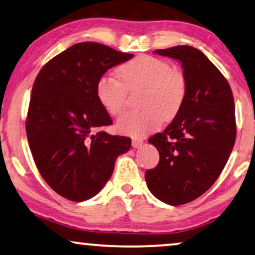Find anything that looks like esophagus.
Returning a JSON list of instances; mask_svg holds the SVG:
<instances>
[{
    "label": "esophagus",
    "mask_w": 255,
    "mask_h": 255,
    "mask_svg": "<svg viewBox=\"0 0 255 255\" xmlns=\"http://www.w3.org/2000/svg\"><path fill=\"white\" fill-rule=\"evenodd\" d=\"M142 144H144V140H142L141 138H133V139H132V146H133L134 148L141 147Z\"/></svg>",
    "instance_id": "esophagus-1"
}]
</instances>
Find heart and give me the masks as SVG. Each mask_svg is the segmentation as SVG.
Segmentation results:
<instances>
[{"label": "heart", "mask_w": 255, "mask_h": 255, "mask_svg": "<svg viewBox=\"0 0 255 255\" xmlns=\"http://www.w3.org/2000/svg\"><path fill=\"white\" fill-rule=\"evenodd\" d=\"M118 79L103 75L96 83V97L110 116L125 110L128 92L144 90L139 111L125 114L117 122L121 133L140 137L158 128L163 121L179 114L187 94L183 73L172 68L169 62L151 55H139L117 68Z\"/></svg>", "instance_id": "heart-1"}]
</instances>
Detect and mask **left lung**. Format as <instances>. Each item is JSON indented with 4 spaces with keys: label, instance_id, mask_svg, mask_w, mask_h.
<instances>
[{
    "label": "left lung",
    "instance_id": "obj_1",
    "mask_svg": "<svg viewBox=\"0 0 255 255\" xmlns=\"http://www.w3.org/2000/svg\"><path fill=\"white\" fill-rule=\"evenodd\" d=\"M154 53L181 62L187 94L172 123L148 139L160 160L145 179L158 200L181 205L203 195L228 162L237 134L235 101L224 75L197 48L179 45Z\"/></svg>",
    "mask_w": 255,
    "mask_h": 255
}]
</instances>
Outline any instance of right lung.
I'll return each mask as SVG.
<instances>
[{
    "label": "right lung",
    "instance_id": "obj_1",
    "mask_svg": "<svg viewBox=\"0 0 255 255\" xmlns=\"http://www.w3.org/2000/svg\"><path fill=\"white\" fill-rule=\"evenodd\" d=\"M133 54L86 41L45 64L34 80L26 135L40 175L60 196L82 202L110 179L118 155L131 139L101 128L113 124L96 97V83L108 69Z\"/></svg>",
    "mask_w": 255,
    "mask_h": 255
}]
</instances>
